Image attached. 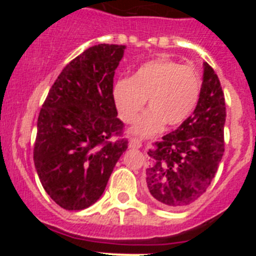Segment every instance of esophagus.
Returning a JSON list of instances; mask_svg holds the SVG:
<instances>
[{
  "label": "esophagus",
  "mask_w": 256,
  "mask_h": 256,
  "mask_svg": "<svg viewBox=\"0 0 256 256\" xmlns=\"http://www.w3.org/2000/svg\"><path fill=\"white\" fill-rule=\"evenodd\" d=\"M141 146H142V144H141V141L138 140V138H131V140L128 141V147H130V148H140Z\"/></svg>",
  "instance_id": "1"
}]
</instances>
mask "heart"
Returning a JSON list of instances; mask_svg holds the SVG:
<instances>
[{
    "label": "heart",
    "instance_id": "heart-1",
    "mask_svg": "<svg viewBox=\"0 0 256 256\" xmlns=\"http://www.w3.org/2000/svg\"><path fill=\"white\" fill-rule=\"evenodd\" d=\"M202 80L193 66L168 58L146 62L130 79L118 80L112 99L118 118L126 124L135 122L148 100L150 108L131 128L130 134L150 138L164 128L184 122L200 99Z\"/></svg>",
    "mask_w": 256,
    "mask_h": 256
}]
</instances>
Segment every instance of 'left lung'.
I'll return each mask as SVG.
<instances>
[{
  "label": "left lung",
  "mask_w": 256,
  "mask_h": 256,
  "mask_svg": "<svg viewBox=\"0 0 256 256\" xmlns=\"http://www.w3.org/2000/svg\"><path fill=\"white\" fill-rule=\"evenodd\" d=\"M200 99L192 115L150 150L146 184L160 207L180 209L207 190L224 154L226 100L218 76L203 64Z\"/></svg>",
  "instance_id": "left-lung-1"
}]
</instances>
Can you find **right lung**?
Listing matches in <instances>:
<instances>
[{
	"label": "right lung",
	"instance_id": "right-lung-1",
	"mask_svg": "<svg viewBox=\"0 0 256 256\" xmlns=\"http://www.w3.org/2000/svg\"><path fill=\"white\" fill-rule=\"evenodd\" d=\"M125 46L88 48L62 70L37 122L33 160L49 197L66 210H82L104 193L128 140L112 99L115 70Z\"/></svg>",
	"mask_w": 256,
	"mask_h": 256
}]
</instances>
